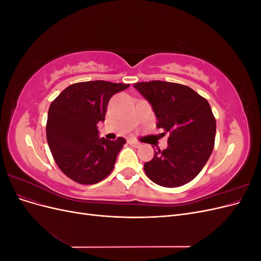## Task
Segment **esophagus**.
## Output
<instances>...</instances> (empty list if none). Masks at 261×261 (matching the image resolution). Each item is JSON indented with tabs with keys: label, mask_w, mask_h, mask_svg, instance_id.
<instances>
[{
	"label": "esophagus",
	"mask_w": 261,
	"mask_h": 261,
	"mask_svg": "<svg viewBox=\"0 0 261 261\" xmlns=\"http://www.w3.org/2000/svg\"><path fill=\"white\" fill-rule=\"evenodd\" d=\"M128 144L133 147H136V148H139L141 146V144L138 143V141H136V140H128Z\"/></svg>",
	"instance_id": "1"
}]
</instances>
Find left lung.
I'll return each instance as SVG.
<instances>
[{"label": "left lung", "instance_id": "8db88e82", "mask_svg": "<svg viewBox=\"0 0 261 261\" xmlns=\"http://www.w3.org/2000/svg\"><path fill=\"white\" fill-rule=\"evenodd\" d=\"M134 87L151 105L156 127L170 136L168 148L158 150L144 170L153 183L178 187L193 180L210 158L216 137V118L208 101L192 88L161 81Z\"/></svg>", "mask_w": 261, "mask_h": 261}]
</instances>
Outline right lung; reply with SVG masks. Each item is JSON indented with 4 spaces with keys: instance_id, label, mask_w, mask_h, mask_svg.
<instances>
[{
    "instance_id": "1",
    "label": "right lung",
    "mask_w": 261,
    "mask_h": 261,
    "mask_svg": "<svg viewBox=\"0 0 261 261\" xmlns=\"http://www.w3.org/2000/svg\"><path fill=\"white\" fill-rule=\"evenodd\" d=\"M128 84L105 81L76 83L55 98L49 108L46 140L60 170L76 183H99L112 172L126 140L99 138L110 99Z\"/></svg>"
}]
</instances>
